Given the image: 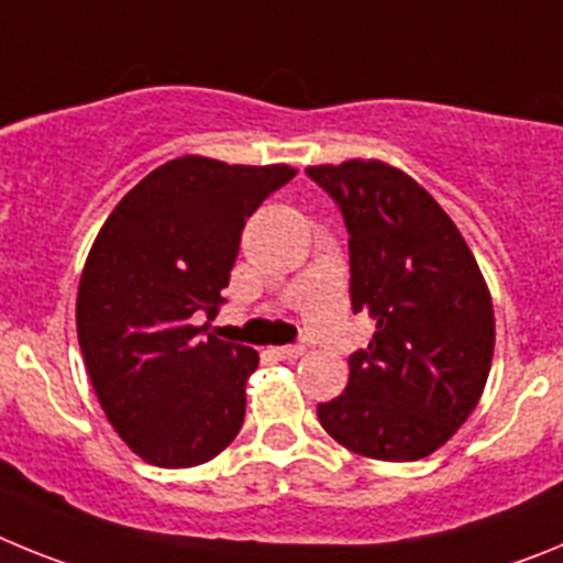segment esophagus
Segmentation results:
<instances>
[{
	"instance_id": "esophagus-1",
	"label": "esophagus",
	"mask_w": 563,
	"mask_h": 563,
	"mask_svg": "<svg viewBox=\"0 0 563 563\" xmlns=\"http://www.w3.org/2000/svg\"><path fill=\"white\" fill-rule=\"evenodd\" d=\"M273 355L282 357V361H296V357L305 355V346H276Z\"/></svg>"
}]
</instances>
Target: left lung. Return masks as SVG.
Listing matches in <instances>:
<instances>
[{"mask_svg": "<svg viewBox=\"0 0 563 563\" xmlns=\"http://www.w3.org/2000/svg\"><path fill=\"white\" fill-rule=\"evenodd\" d=\"M350 233L352 310L375 318L343 395L318 420L343 449L383 462L434 454L476 409L494 357V305L451 217L380 161L310 166Z\"/></svg>", "mask_w": 563, "mask_h": 563, "instance_id": "obj_1", "label": "left lung"}]
</instances>
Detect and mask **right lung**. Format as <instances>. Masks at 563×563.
I'll return each mask as SVG.
<instances>
[{
	"instance_id": "right-lung-1",
	"label": "right lung",
	"mask_w": 563,
	"mask_h": 563,
	"mask_svg": "<svg viewBox=\"0 0 563 563\" xmlns=\"http://www.w3.org/2000/svg\"><path fill=\"white\" fill-rule=\"evenodd\" d=\"M292 177L177 157L118 202L89 251L76 301L84 363L112 429L152 465H202L242 429L256 350L194 318L217 316L247 217Z\"/></svg>"
}]
</instances>
